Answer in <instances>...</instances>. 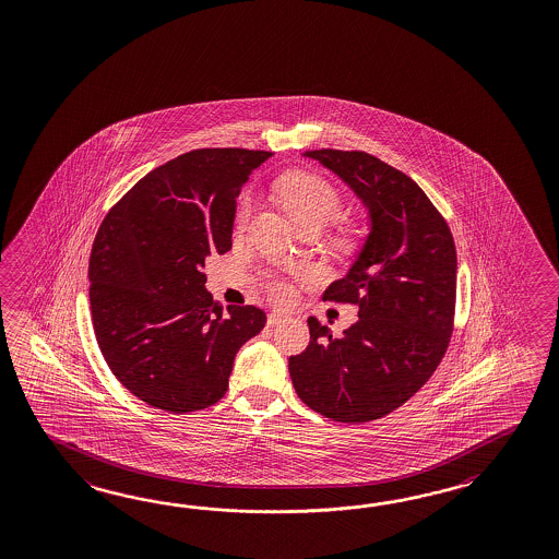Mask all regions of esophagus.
Returning <instances> with one entry per match:
<instances>
[{
	"label": "esophagus",
	"instance_id": "34e87169",
	"mask_svg": "<svg viewBox=\"0 0 559 559\" xmlns=\"http://www.w3.org/2000/svg\"><path fill=\"white\" fill-rule=\"evenodd\" d=\"M286 320V316L280 312H272L267 316V325H277L280 322H284Z\"/></svg>",
	"mask_w": 559,
	"mask_h": 559
}]
</instances>
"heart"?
I'll return each mask as SVG.
<instances>
[{"label":"heart","mask_w":559,"mask_h":559,"mask_svg":"<svg viewBox=\"0 0 559 559\" xmlns=\"http://www.w3.org/2000/svg\"><path fill=\"white\" fill-rule=\"evenodd\" d=\"M277 197L287 213L292 215V219L298 223L301 231L304 229L320 231L328 223L337 219V215L342 213V205H344L342 193L332 182L325 181L324 177H320L316 173H308V170H298V173L287 175L286 179H282V182L277 185ZM251 209H253L251 199H243L239 211H237L239 227H246L251 217ZM354 239H356L354 227H344L337 235V243H342V246H350ZM265 289H267V296L275 301H287L294 296L292 286L277 275H270L265 280Z\"/></svg>","instance_id":"obj_1"}]
</instances>
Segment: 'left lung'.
Listing matches in <instances>:
<instances>
[{
    "label": "left lung",
    "instance_id": "left-lung-1",
    "mask_svg": "<svg viewBox=\"0 0 559 559\" xmlns=\"http://www.w3.org/2000/svg\"><path fill=\"white\" fill-rule=\"evenodd\" d=\"M348 182L372 231L324 301L358 306L344 336L308 318L310 344L289 356L299 399L337 423L382 418L425 386L449 348L456 251L439 209L403 170L364 151H308Z\"/></svg>",
    "mask_w": 559,
    "mask_h": 559
}]
</instances>
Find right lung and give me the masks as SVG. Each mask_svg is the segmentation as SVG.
<instances>
[{"mask_svg": "<svg viewBox=\"0 0 559 559\" xmlns=\"http://www.w3.org/2000/svg\"><path fill=\"white\" fill-rule=\"evenodd\" d=\"M273 153L197 148L156 167L106 213L88 261L92 325L118 382L182 415L222 401L235 354L265 325L255 306H222L205 260L231 249L235 199Z\"/></svg>", "mask_w": 559, "mask_h": 559, "instance_id": "obj_1", "label": "right lung"}]
</instances>
